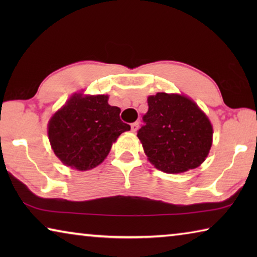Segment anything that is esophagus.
<instances>
[{
    "label": "esophagus",
    "instance_id": "obj_1",
    "mask_svg": "<svg viewBox=\"0 0 257 257\" xmlns=\"http://www.w3.org/2000/svg\"><path fill=\"white\" fill-rule=\"evenodd\" d=\"M138 128H139V122H138V121H136V122L132 123V132H133V133H136L137 130H138Z\"/></svg>",
    "mask_w": 257,
    "mask_h": 257
}]
</instances>
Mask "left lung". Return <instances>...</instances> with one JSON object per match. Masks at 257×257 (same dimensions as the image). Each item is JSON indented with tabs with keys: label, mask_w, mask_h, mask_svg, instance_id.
Here are the masks:
<instances>
[{
	"label": "left lung",
	"mask_w": 257,
	"mask_h": 257,
	"mask_svg": "<svg viewBox=\"0 0 257 257\" xmlns=\"http://www.w3.org/2000/svg\"><path fill=\"white\" fill-rule=\"evenodd\" d=\"M147 103L137 137L150 162L167 173L199 167L212 146L213 128L205 113L184 95L158 93Z\"/></svg>",
	"instance_id": "left-lung-1"
}]
</instances>
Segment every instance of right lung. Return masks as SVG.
Instances as JSON below:
<instances>
[{
  "label": "right lung",
  "mask_w": 257,
  "mask_h": 257,
  "mask_svg": "<svg viewBox=\"0 0 257 257\" xmlns=\"http://www.w3.org/2000/svg\"><path fill=\"white\" fill-rule=\"evenodd\" d=\"M107 95L73 94L49 122V139L63 164L79 171L101 164L112 144L130 125L121 110L107 103Z\"/></svg>",
  "instance_id": "add662e5"
}]
</instances>
